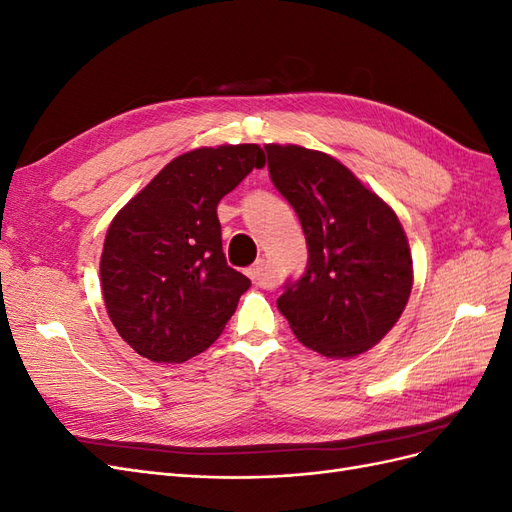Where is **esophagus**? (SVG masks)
Wrapping results in <instances>:
<instances>
[{"label":"esophagus","instance_id":"esophagus-1","mask_svg":"<svg viewBox=\"0 0 512 512\" xmlns=\"http://www.w3.org/2000/svg\"><path fill=\"white\" fill-rule=\"evenodd\" d=\"M247 277H250L254 286H260V288H269V273H267V262L265 260H256L254 265L250 269H245Z\"/></svg>","mask_w":512,"mask_h":512}]
</instances>
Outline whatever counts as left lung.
Masks as SVG:
<instances>
[{"label":"left lung","instance_id":"left-lung-1","mask_svg":"<svg viewBox=\"0 0 512 512\" xmlns=\"http://www.w3.org/2000/svg\"><path fill=\"white\" fill-rule=\"evenodd\" d=\"M269 177L297 211L307 267L277 309L301 344L329 359L376 346L412 290V258L395 211L327 153L265 145Z\"/></svg>","mask_w":512,"mask_h":512}]
</instances>
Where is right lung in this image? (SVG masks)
Wrapping results in <instances>:
<instances>
[{
    "label": "right lung",
    "mask_w": 512,
    "mask_h": 512,
    "mask_svg": "<svg viewBox=\"0 0 512 512\" xmlns=\"http://www.w3.org/2000/svg\"><path fill=\"white\" fill-rule=\"evenodd\" d=\"M262 166L258 145L188 151L108 226L100 260L106 312L123 342L145 359L188 361L235 314L250 280L228 267L218 203Z\"/></svg>",
    "instance_id": "obj_1"
}]
</instances>
